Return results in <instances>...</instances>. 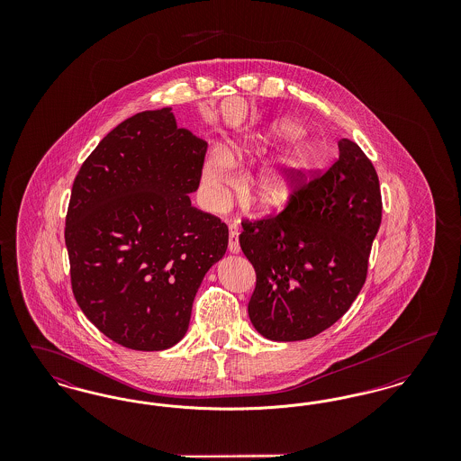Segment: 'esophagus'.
<instances>
[{
	"instance_id": "1",
	"label": "esophagus",
	"mask_w": 461,
	"mask_h": 461,
	"mask_svg": "<svg viewBox=\"0 0 461 461\" xmlns=\"http://www.w3.org/2000/svg\"><path fill=\"white\" fill-rule=\"evenodd\" d=\"M228 249L231 254H239L240 252V243H239V224H231L230 226V243Z\"/></svg>"
}]
</instances>
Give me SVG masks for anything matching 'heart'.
<instances>
[{
  "mask_svg": "<svg viewBox=\"0 0 461 461\" xmlns=\"http://www.w3.org/2000/svg\"><path fill=\"white\" fill-rule=\"evenodd\" d=\"M301 134V126L288 119H278L263 130L249 132L243 138L230 141L220 152L207 155L202 164L200 183L202 197L209 209L221 211L226 205L230 190L233 188L231 166H237L245 155L259 152L266 147L280 141L291 140L285 147L266 158L245 181L247 198L261 207L275 209L286 202L294 194L301 176L304 175L312 160V145L304 138H295Z\"/></svg>",
  "mask_w": 461,
  "mask_h": 461,
  "instance_id": "obj_1",
  "label": "heart"
}]
</instances>
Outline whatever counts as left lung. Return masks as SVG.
Listing matches in <instances>:
<instances>
[{
	"instance_id": "left-lung-1",
	"label": "left lung",
	"mask_w": 461,
	"mask_h": 461,
	"mask_svg": "<svg viewBox=\"0 0 461 461\" xmlns=\"http://www.w3.org/2000/svg\"><path fill=\"white\" fill-rule=\"evenodd\" d=\"M380 221L376 171L342 138L339 160L297 190L284 212L241 224V252L258 275L249 303L254 329L295 342L340 320L365 285Z\"/></svg>"
}]
</instances>
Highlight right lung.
<instances>
[{"instance_id": "obj_1", "label": "right lung", "mask_w": 461, "mask_h": 461, "mask_svg": "<svg viewBox=\"0 0 461 461\" xmlns=\"http://www.w3.org/2000/svg\"><path fill=\"white\" fill-rule=\"evenodd\" d=\"M207 143L171 107L136 113L98 143L72 185L66 245L72 292L115 344L164 351L190 325L228 226L192 205Z\"/></svg>"}]
</instances>
